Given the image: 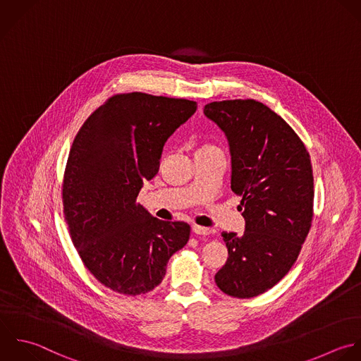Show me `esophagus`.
<instances>
[{"label":"esophagus","mask_w":361,"mask_h":361,"mask_svg":"<svg viewBox=\"0 0 361 361\" xmlns=\"http://www.w3.org/2000/svg\"><path fill=\"white\" fill-rule=\"evenodd\" d=\"M192 231H194V233L202 235V236H208V235H211V232H212L209 228L200 226V225H194V226H192Z\"/></svg>","instance_id":"1"}]
</instances>
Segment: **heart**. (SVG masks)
Segmentation results:
<instances>
[{
  "label": "heart",
  "mask_w": 361,
  "mask_h": 361,
  "mask_svg": "<svg viewBox=\"0 0 361 361\" xmlns=\"http://www.w3.org/2000/svg\"><path fill=\"white\" fill-rule=\"evenodd\" d=\"M215 149H218L215 145H211V143H204V145H201V146H200L198 152H205V150H215Z\"/></svg>",
  "instance_id": "heart-1"
}]
</instances>
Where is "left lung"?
I'll return each mask as SVG.
<instances>
[{"mask_svg":"<svg viewBox=\"0 0 361 361\" xmlns=\"http://www.w3.org/2000/svg\"><path fill=\"white\" fill-rule=\"evenodd\" d=\"M225 133L231 188L242 197L245 232H222L228 260L215 274L221 291L253 298L273 288L297 262L314 216L310 153L294 129L255 99L207 104Z\"/></svg>","mask_w":361,"mask_h":361,"instance_id":"8db88e82","label":"left lung"}]
</instances>
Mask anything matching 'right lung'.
Listing matches in <instances>:
<instances>
[{
  "instance_id": "1",
  "label": "right lung",
  "mask_w": 361,
  "mask_h": 361,
  "mask_svg": "<svg viewBox=\"0 0 361 361\" xmlns=\"http://www.w3.org/2000/svg\"><path fill=\"white\" fill-rule=\"evenodd\" d=\"M197 102L145 92L116 94L95 109L70 149L63 208L84 266L125 295L156 288L169 259L190 239V225L152 216L136 202L160 166L163 146Z\"/></svg>"
}]
</instances>
